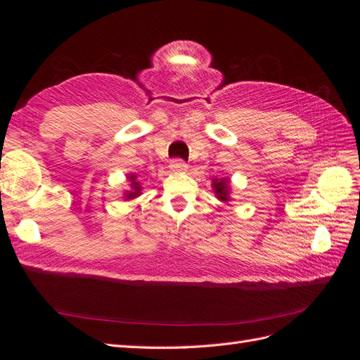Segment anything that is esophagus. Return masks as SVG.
Wrapping results in <instances>:
<instances>
[{"instance_id": "34e87169", "label": "esophagus", "mask_w": 360, "mask_h": 360, "mask_svg": "<svg viewBox=\"0 0 360 360\" xmlns=\"http://www.w3.org/2000/svg\"><path fill=\"white\" fill-rule=\"evenodd\" d=\"M188 168H189L188 163L184 162L183 159H172L171 163H169V169L176 171V172H183V171H186Z\"/></svg>"}]
</instances>
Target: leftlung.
<instances>
[{"label": "left lung", "mask_w": 360, "mask_h": 360, "mask_svg": "<svg viewBox=\"0 0 360 360\" xmlns=\"http://www.w3.org/2000/svg\"><path fill=\"white\" fill-rule=\"evenodd\" d=\"M213 189L216 192V197L222 200V201H228V180H213Z\"/></svg>", "instance_id": "1"}]
</instances>
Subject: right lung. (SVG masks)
Here are the masks:
<instances>
[{
	"mask_svg": "<svg viewBox=\"0 0 360 360\" xmlns=\"http://www.w3.org/2000/svg\"><path fill=\"white\" fill-rule=\"evenodd\" d=\"M129 180L132 181V188H134V192H129V193H126L127 195V198H135V197H138L139 195V184H138V181H136V177L135 176H130L129 177Z\"/></svg>",
	"mask_w": 360,
	"mask_h": 360,
	"instance_id": "add662e5",
	"label": "right lung"
}]
</instances>
